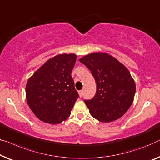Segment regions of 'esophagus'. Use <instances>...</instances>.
Segmentation results:
<instances>
[{
  "label": "esophagus",
  "instance_id": "esophagus-1",
  "mask_svg": "<svg viewBox=\"0 0 160 160\" xmlns=\"http://www.w3.org/2000/svg\"><path fill=\"white\" fill-rule=\"evenodd\" d=\"M78 93H79L80 97H82V94H83V90H80V91L78 92Z\"/></svg>",
  "mask_w": 160,
  "mask_h": 160
}]
</instances>
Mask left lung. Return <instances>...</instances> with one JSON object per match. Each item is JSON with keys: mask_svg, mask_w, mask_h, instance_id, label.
Here are the masks:
<instances>
[{"mask_svg": "<svg viewBox=\"0 0 160 160\" xmlns=\"http://www.w3.org/2000/svg\"><path fill=\"white\" fill-rule=\"evenodd\" d=\"M91 72L97 85L96 93L85 103L92 117L101 122L120 118L133 103L136 84L129 71L115 57L95 52L79 59Z\"/></svg>", "mask_w": 160, "mask_h": 160, "instance_id": "left-lung-1", "label": "left lung"}]
</instances>
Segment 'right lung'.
I'll return each mask as SVG.
<instances>
[{
    "label": "right lung",
    "mask_w": 160,
    "mask_h": 160,
    "mask_svg": "<svg viewBox=\"0 0 160 160\" xmlns=\"http://www.w3.org/2000/svg\"><path fill=\"white\" fill-rule=\"evenodd\" d=\"M77 55L54 56L33 74L26 85V98L31 110L44 122L57 124L65 121L79 98L72 71Z\"/></svg>",
    "instance_id": "1"
}]
</instances>
